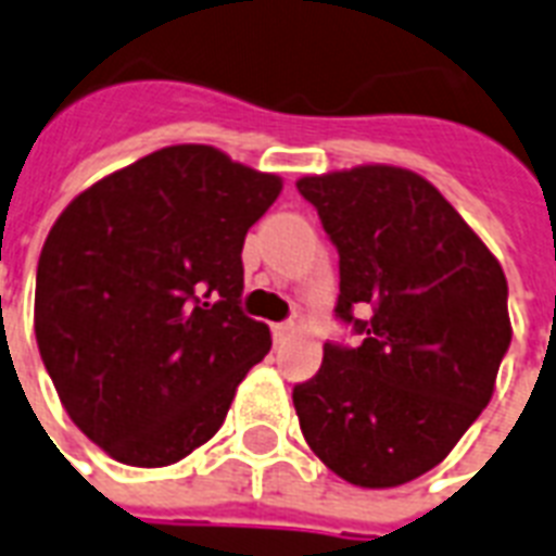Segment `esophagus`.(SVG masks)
Returning <instances> with one entry per match:
<instances>
[{
  "label": "esophagus",
  "instance_id": "34e87169",
  "mask_svg": "<svg viewBox=\"0 0 556 556\" xmlns=\"http://www.w3.org/2000/svg\"><path fill=\"white\" fill-rule=\"evenodd\" d=\"M294 334V323H277L274 326V343H286Z\"/></svg>",
  "mask_w": 556,
  "mask_h": 556
}]
</instances>
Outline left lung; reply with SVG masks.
<instances>
[{"label":"left lung","mask_w":556,"mask_h":556,"mask_svg":"<svg viewBox=\"0 0 556 556\" xmlns=\"http://www.w3.org/2000/svg\"><path fill=\"white\" fill-rule=\"evenodd\" d=\"M338 248L334 317L361 338L329 340L317 375L294 387L308 447L361 488L432 470L493 395L510 346L500 262L430 181L401 167L308 176Z\"/></svg>","instance_id":"8db88e82"}]
</instances>
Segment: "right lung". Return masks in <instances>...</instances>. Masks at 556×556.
Listing matches in <instances>:
<instances>
[{
    "label": "right lung",
    "mask_w": 556,
    "mask_h": 556,
    "mask_svg": "<svg viewBox=\"0 0 556 556\" xmlns=\"http://www.w3.org/2000/svg\"><path fill=\"white\" fill-rule=\"evenodd\" d=\"M282 181L213 147H167L63 210L34 331L72 421L112 458L167 467L216 435L270 349L242 312V244Z\"/></svg>",
    "instance_id": "add662e5"
}]
</instances>
